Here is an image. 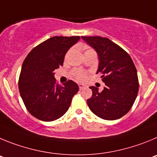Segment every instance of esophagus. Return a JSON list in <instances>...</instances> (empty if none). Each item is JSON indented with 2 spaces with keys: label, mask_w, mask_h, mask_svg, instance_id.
<instances>
[{
  "label": "esophagus",
  "mask_w": 157,
  "mask_h": 157,
  "mask_svg": "<svg viewBox=\"0 0 157 157\" xmlns=\"http://www.w3.org/2000/svg\"><path fill=\"white\" fill-rule=\"evenodd\" d=\"M85 87H87V86H86L85 84H79V88H80V90H83V89L85 88Z\"/></svg>",
  "instance_id": "esophagus-1"
}]
</instances>
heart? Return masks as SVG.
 Returning a JSON list of instances; mask_svg holds the SVG:
<instances>
[{
	"label": "heart",
	"mask_w": 157,
	"mask_h": 157,
	"mask_svg": "<svg viewBox=\"0 0 157 157\" xmlns=\"http://www.w3.org/2000/svg\"><path fill=\"white\" fill-rule=\"evenodd\" d=\"M78 47L83 48L81 45H79ZM72 51H73V49H70V50L69 51L68 53H67V56H69V55L71 53ZM94 52V51L92 50V49H87V50L85 52V53H87V52ZM85 53H84V54H85ZM71 76L74 80L81 82V81H84V80L86 79V77H87V73H86L84 70H73L71 73Z\"/></svg>",
	"instance_id": "heart-1"
}]
</instances>
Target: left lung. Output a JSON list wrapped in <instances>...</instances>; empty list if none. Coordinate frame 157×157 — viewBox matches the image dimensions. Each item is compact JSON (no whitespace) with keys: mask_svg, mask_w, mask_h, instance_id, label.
Wrapping results in <instances>:
<instances>
[{"mask_svg":"<svg viewBox=\"0 0 157 157\" xmlns=\"http://www.w3.org/2000/svg\"><path fill=\"white\" fill-rule=\"evenodd\" d=\"M81 38L97 52V73H101L105 84L101 91L94 86L90 87L92 95L87 101L89 109L101 119H119L129 112L138 94L139 84L135 64L128 52L108 38Z\"/></svg>","mask_w":157,"mask_h":157,"instance_id":"obj_1","label":"left lung"}]
</instances>
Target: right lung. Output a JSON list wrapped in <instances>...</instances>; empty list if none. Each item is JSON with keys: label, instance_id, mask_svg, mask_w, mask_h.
<instances>
[{"label": "right lung", "instance_id": "obj_1", "mask_svg": "<svg viewBox=\"0 0 157 157\" xmlns=\"http://www.w3.org/2000/svg\"><path fill=\"white\" fill-rule=\"evenodd\" d=\"M80 38L51 37L33 48L24 60L19 92L29 113L38 120L48 122L63 117L78 91V85L71 80L58 84L54 71L63 66L66 53Z\"/></svg>", "mask_w": 157, "mask_h": 157}]
</instances>
